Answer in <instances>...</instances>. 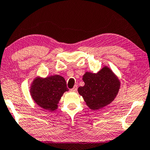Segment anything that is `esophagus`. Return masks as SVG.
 <instances>
[{"instance_id":"1","label":"esophagus","mask_w":150,"mask_h":150,"mask_svg":"<svg viewBox=\"0 0 150 150\" xmlns=\"http://www.w3.org/2000/svg\"><path fill=\"white\" fill-rule=\"evenodd\" d=\"M77 90V86L75 85L74 87H73L72 89H71V92H76Z\"/></svg>"}]
</instances>
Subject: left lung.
<instances>
[{"label":"left lung","mask_w":150,"mask_h":150,"mask_svg":"<svg viewBox=\"0 0 150 150\" xmlns=\"http://www.w3.org/2000/svg\"><path fill=\"white\" fill-rule=\"evenodd\" d=\"M83 81L85 85L79 87L78 92L92 110L110 104L120 89V81L107 67L97 73H86Z\"/></svg>","instance_id":"left-lung-1"}]
</instances>
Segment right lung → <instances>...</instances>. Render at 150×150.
<instances>
[{
	"instance_id": "1",
	"label": "right lung",
	"mask_w": 150,
	"mask_h": 150,
	"mask_svg": "<svg viewBox=\"0 0 150 150\" xmlns=\"http://www.w3.org/2000/svg\"><path fill=\"white\" fill-rule=\"evenodd\" d=\"M30 90L33 100L39 106L46 110L53 111L57 109L64 92L69 89L64 78L56 75L45 79L37 78Z\"/></svg>"
}]
</instances>
